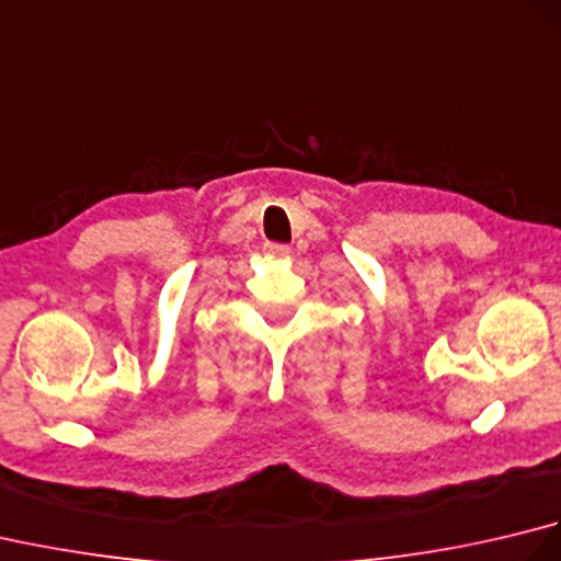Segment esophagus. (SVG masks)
<instances>
[{"mask_svg":"<svg viewBox=\"0 0 561 561\" xmlns=\"http://www.w3.org/2000/svg\"><path fill=\"white\" fill-rule=\"evenodd\" d=\"M265 255H270V257H287L289 255V245L265 243Z\"/></svg>","mask_w":561,"mask_h":561,"instance_id":"esophagus-1","label":"esophagus"}]
</instances>
